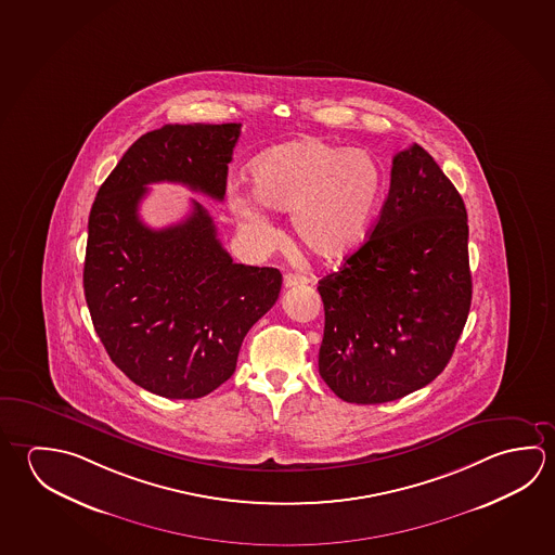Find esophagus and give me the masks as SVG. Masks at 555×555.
<instances>
[{
  "label": "esophagus",
  "instance_id": "34e87169",
  "mask_svg": "<svg viewBox=\"0 0 555 555\" xmlns=\"http://www.w3.org/2000/svg\"><path fill=\"white\" fill-rule=\"evenodd\" d=\"M310 279L304 274L286 273L284 274V288H292V286H300V284H308Z\"/></svg>",
  "mask_w": 555,
  "mask_h": 555
}]
</instances>
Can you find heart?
<instances>
[{
    "instance_id": "obj_1",
    "label": "heart",
    "mask_w": 555,
    "mask_h": 555,
    "mask_svg": "<svg viewBox=\"0 0 555 555\" xmlns=\"http://www.w3.org/2000/svg\"><path fill=\"white\" fill-rule=\"evenodd\" d=\"M249 173L257 199L274 212L291 215L296 240L321 261H339L359 249L384 186L379 162L370 152L333 146L320 138L267 150L255 157ZM258 204L247 193L232 195L240 222L269 234L273 225Z\"/></svg>"
}]
</instances>
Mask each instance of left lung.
I'll return each mask as SVG.
<instances>
[{
    "instance_id": "obj_1",
    "label": "left lung",
    "mask_w": 555,
    "mask_h": 555,
    "mask_svg": "<svg viewBox=\"0 0 555 555\" xmlns=\"http://www.w3.org/2000/svg\"><path fill=\"white\" fill-rule=\"evenodd\" d=\"M320 374L349 403H386L447 369L472 306L467 212L423 147L399 152L370 237L320 281Z\"/></svg>"
}]
</instances>
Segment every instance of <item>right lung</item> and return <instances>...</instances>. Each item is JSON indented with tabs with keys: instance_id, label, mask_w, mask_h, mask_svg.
<instances>
[{
	"instance_id": "add662e5",
	"label": "right lung",
	"mask_w": 555,
	"mask_h": 555,
	"mask_svg": "<svg viewBox=\"0 0 555 555\" xmlns=\"http://www.w3.org/2000/svg\"><path fill=\"white\" fill-rule=\"evenodd\" d=\"M242 125H166L138 138L91 206L83 291L108 357L140 388L196 399L234 374L247 331L271 310L282 274L234 263L215 220L193 201L179 224L147 228L138 206L152 183L225 195Z\"/></svg>"
}]
</instances>
